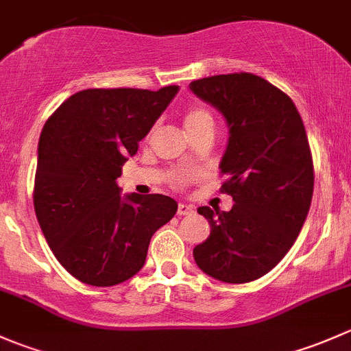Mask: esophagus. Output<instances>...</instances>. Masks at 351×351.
<instances>
[{
    "mask_svg": "<svg viewBox=\"0 0 351 351\" xmlns=\"http://www.w3.org/2000/svg\"><path fill=\"white\" fill-rule=\"evenodd\" d=\"M195 214V208L192 205H186V204H180L178 205V215H193Z\"/></svg>",
    "mask_w": 351,
    "mask_h": 351,
    "instance_id": "34e87169",
    "label": "esophagus"
}]
</instances>
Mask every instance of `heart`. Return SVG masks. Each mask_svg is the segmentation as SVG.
Returning a JSON list of instances; mask_svg holds the SVG:
<instances>
[{
	"instance_id": "1",
	"label": "heart",
	"mask_w": 351,
	"mask_h": 351,
	"mask_svg": "<svg viewBox=\"0 0 351 351\" xmlns=\"http://www.w3.org/2000/svg\"><path fill=\"white\" fill-rule=\"evenodd\" d=\"M207 122L214 123V120H212V115L205 108L197 107L186 112V117H185L186 129H192V127H197L200 125V123H207Z\"/></svg>"
}]
</instances>
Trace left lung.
Masks as SVG:
<instances>
[{
	"instance_id": "1",
	"label": "left lung",
	"mask_w": 351,
	"mask_h": 351,
	"mask_svg": "<svg viewBox=\"0 0 351 351\" xmlns=\"http://www.w3.org/2000/svg\"><path fill=\"white\" fill-rule=\"evenodd\" d=\"M190 90L224 115L228 146L219 165L229 212L198 207L210 236L193 247L204 274L226 284L263 277L292 247L309 212L314 168L306 129L289 97L250 73L192 81Z\"/></svg>"
}]
</instances>
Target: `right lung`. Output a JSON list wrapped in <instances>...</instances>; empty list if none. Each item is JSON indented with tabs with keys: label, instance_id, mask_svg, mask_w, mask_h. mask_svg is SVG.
Listing matches in <instances>:
<instances>
[{
	"label": "right lung",
	"instance_id": "right-lung-1",
	"mask_svg": "<svg viewBox=\"0 0 351 351\" xmlns=\"http://www.w3.org/2000/svg\"><path fill=\"white\" fill-rule=\"evenodd\" d=\"M178 90L77 91L42 129L35 214L54 256L83 284L110 287L134 277L154 232L176 214L171 197H122L117 178Z\"/></svg>",
	"mask_w": 351,
	"mask_h": 351
}]
</instances>
